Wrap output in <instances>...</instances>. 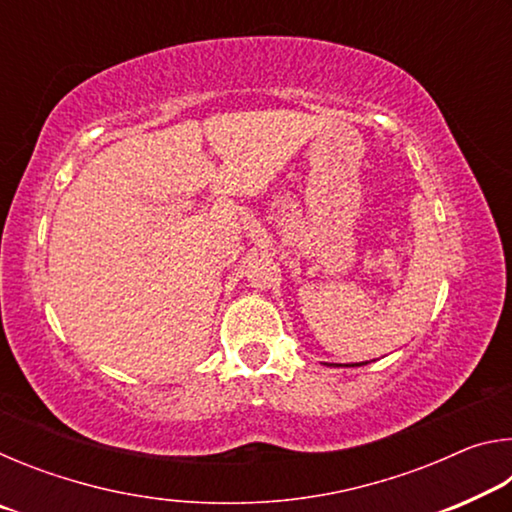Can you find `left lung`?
I'll use <instances>...</instances> for the list:
<instances>
[{
    "label": "left lung",
    "instance_id": "1",
    "mask_svg": "<svg viewBox=\"0 0 512 512\" xmlns=\"http://www.w3.org/2000/svg\"><path fill=\"white\" fill-rule=\"evenodd\" d=\"M334 366H336V363H334ZM352 366H363V363H352Z\"/></svg>",
    "mask_w": 512,
    "mask_h": 512
}]
</instances>
